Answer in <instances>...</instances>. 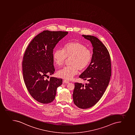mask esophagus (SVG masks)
<instances>
[{
	"label": "esophagus",
	"mask_w": 135,
	"mask_h": 135,
	"mask_svg": "<svg viewBox=\"0 0 135 135\" xmlns=\"http://www.w3.org/2000/svg\"><path fill=\"white\" fill-rule=\"evenodd\" d=\"M63 83L64 84H69V81H67V80H64L63 81Z\"/></svg>",
	"instance_id": "obj_1"
}]
</instances>
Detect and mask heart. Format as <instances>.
Here are the masks:
<instances>
[{
	"label": "heart",
	"mask_w": 135,
	"mask_h": 135,
	"mask_svg": "<svg viewBox=\"0 0 135 135\" xmlns=\"http://www.w3.org/2000/svg\"><path fill=\"white\" fill-rule=\"evenodd\" d=\"M93 54L86 46L79 41L66 44L64 50L58 49L54 52L53 59L58 66H62L67 58L71 59L70 66L64 67L57 73L58 76L66 80H70L78 72L84 70L89 65L92 59Z\"/></svg>",
	"instance_id": "obj_1"
}]
</instances>
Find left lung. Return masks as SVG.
Listing matches in <instances>:
<instances>
[{
	"label": "left lung",
	"instance_id": "1",
	"mask_svg": "<svg viewBox=\"0 0 135 135\" xmlns=\"http://www.w3.org/2000/svg\"><path fill=\"white\" fill-rule=\"evenodd\" d=\"M82 36L92 44V59L79 76L80 78L87 81V84L84 86L75 83L73 97L76 106L86 109L94 105L105 92L111 76V62L108 49L99 39L92 35Z\"/></svg>",
	"mask_w": 135,
	"mask_h": 135
}]
</instances>
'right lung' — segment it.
<instances>
[{
	"instance_id": "1",
	"label": "right lung",
	"mask_w": 135,
	"mask_h": 135,
	"mask_svg": "<svg viewBox=\"0 0 135 135\" xmlns=\"http://www.w3.org/2000/svg\"><path fill=\"white\" fill-rule=\"evenodd\" d=\"M68 33L43 31L34 37L25 52L22 62L23 80L30 94L40 103L53 102L57 88L62 85V79L51 77L48 80L45 77L54 73L53 49Z\"/></svg>"
}]
</instances>
